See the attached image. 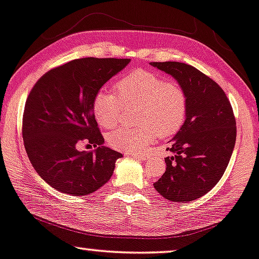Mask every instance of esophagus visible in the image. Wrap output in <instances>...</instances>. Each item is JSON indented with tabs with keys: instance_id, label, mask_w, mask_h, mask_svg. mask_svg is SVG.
Listing matches in <instances>:
<instances>
[{
	"instance_id": "esophagus-1",
	"label": "esophagus",
	"mask_w": 259,
	"mask_h": 259,
	"mask_svg": "<svg viewBox=\"0 0 259 259\" xmlns=\"http://www.w3.org/2000/svg\"><path fill=\"white\" fill-rule=\"evenodd\" d=\"M132 155L137 160H141V161H147L148 158H149V155L147 153H132Z\"/></svg>"
}]
</instances>
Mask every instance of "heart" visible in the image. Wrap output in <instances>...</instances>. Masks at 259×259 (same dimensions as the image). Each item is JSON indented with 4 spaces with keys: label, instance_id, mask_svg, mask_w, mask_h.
I'll return each mask as SVG.
<instances>
[{
    "label": "heart",
    "instance_id": "1",
    "mask_svg": "<svg viewBox=\"0 0 259 259\" xmlns=\"http://www.w3.org/2000/svg\"><path fill=\"white\" fill-rule=\"evenodd\" d=\"M117 96L99 90L92 98L91 109L103 127H112L120 120L124 108L137 106L139 125H120L108 135L110 146L118 150L137 151L147 148L158 135L169 137L184 125L188 99L184 88L175 80H163L147 70H135L115 84Z\"/></svg>",
    "mask_w": 259,
    "mask_h": 259
}]
</instances>
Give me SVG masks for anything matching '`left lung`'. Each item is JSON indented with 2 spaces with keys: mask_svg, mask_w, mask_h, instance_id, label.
<instances>
[{
  "mask_svg": "<svg viewBox=\"0 0 259 259\" xmlns=\"http://www.w3.org/2000/svg\"><path fill=\"white\" fill-rule=\"evenodd\" d=\"M173 75L186 91L188 112L167 150L165 171L154 184L163 198L188 202L211 191L225 173L236 143L232 106L224 90L188 64L150 63Z\"/></svg>",
  "mask_w": 259,
  "mask_h": 259,
  "instance_id": "left-lung-1",
  "label": "left lung"
}]
</instances>
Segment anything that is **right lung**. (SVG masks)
Returning <instances> with one entry per match:
<instances>
[{
  "label": "right lung",
  "instance_id": "right-lung-1",
  "mask_svg": "<svg viewBox=\"0 0 259 259\" xmlns=\"http://www.w3.org/2000/svg\"><path fill=\"white\" fill-rule=\"evenodd\" d=\"M130 59L82 58L54 67L35 82L27 97L22 136L34 169L57 191L88 195L111 178L123 155L103 146L92 113L96 92ZM81 143L92 152H79Z\"/></svg>",
  "mask_w": 259,
  "mask_h": 259
}]
</instances>
